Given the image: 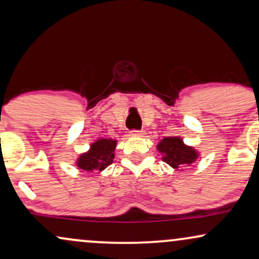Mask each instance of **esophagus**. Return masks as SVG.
Returning a JSON list of instances; mask_svg holds the SVG:
<instances>
[{"instance_id": "1", "label": "esophagus", "mask_w": 259, "mask_h": 259, "mask_svg": "<svg viewBox=\"0 0 259 259\" xmlns=\"http://www.w3.org/2000/svg\"><path fill=\"white\" fill-rule=\"evenodd\" d=\"M143 130H132L130 134H132V136H143Z\"/></svg>"}]
</instances>
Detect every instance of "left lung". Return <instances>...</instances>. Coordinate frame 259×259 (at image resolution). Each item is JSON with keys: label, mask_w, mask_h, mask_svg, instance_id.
<instances>
[{"label": "left lung", "mask_w": 259, "mask_h": 259, "mask_svg": "<svg viewBox=\"0 0 259 259\" xmlns=\"http://www.w3.org/2000/svg\"><path fill=\"white\" fill-rule=\"evenodd\" d=\"M156 148L162 154V161L173 168H181L184 165H191L198 158V153L192 147L186 146L181 137H165Z\"/></svg>", "instance_id": "left-lung-1"}]
</instances>
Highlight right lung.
Returning <instances> with one entry per match:
<instances>
[{
  "instance_id": "add662e5",
  "label": "right lung",
  "mask_w": 259,
  "mask_h": 259,
  "mask_svg": "<svg viewBox=\"0 0 259 259\" xmlns=\"http://www.w3.org/2000/svg\"><path fill=\"white\" fill-rule=\"evenodd\" d=\"M117 141L112 139H99L91 145L88 152L77 158L76 166L86 172L104 171L114 159Z\"/></svg>"
}]
</instances>
